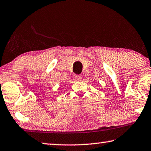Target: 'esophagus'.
<instances>
[{
    "instance_id": "1",
    "label": "esophagus",
    "mask_w": 151,
    "mask_h": 151,
    "mask_svg": "<svg viewBox=\"0 0 151 151\" xmlns=\"http://www.w3.org/2000/svg\"><path fill=\"white\" fill-rule=\"evenodd\" d=\"M76 78L77 79L78 81H81V78H82V76H81V75H76Z\"/></svg>"
}]
</instances>
